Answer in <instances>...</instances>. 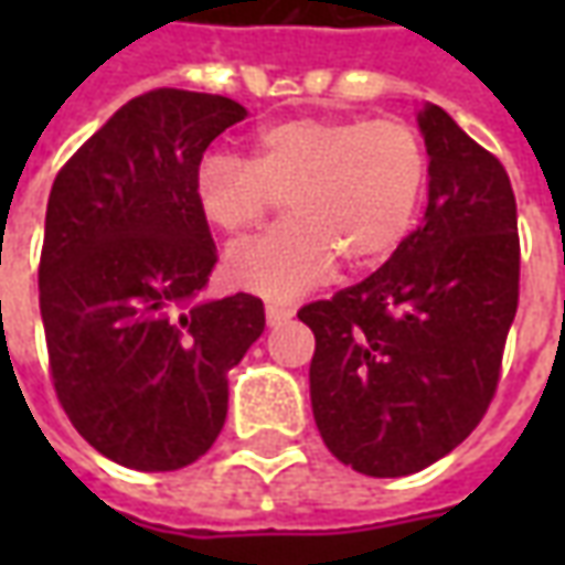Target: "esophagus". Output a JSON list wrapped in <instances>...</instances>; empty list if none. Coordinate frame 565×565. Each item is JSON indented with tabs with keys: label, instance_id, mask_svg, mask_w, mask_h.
I'll list each match as a JSON object with an SVG mask.
<instances>
[{
	"label": "esophagus",
	"instance_id": "obj_1",
	"mask_svg": "<svg viewBox=\"0 0 565 565\" xmlns=\"http://www.w3.org/2000/svg\"><path fill=\"white\" fill-rule=\"evenodd\" d=\"M294 318V308L284 306V302H266V320H269V327H278L284 320Z\"/></svg>",
	"mask_w": 565,
	"mask_h": 565
}]
</instances>
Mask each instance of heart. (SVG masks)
<instances>
[{
  "label": "heart",
  "mask_w": 565,
  "mask_h": 565,
  "mask_svg": "<svg viewBox=\"0 0 565 565\" xmlns=\"http://www.w3.org/2000/svg\"><path fill=\"white\" fill-rule=\"evenodd\" d=\"M424 141L399 117H296L266 127L250 157L196 166L202 217L242 235L284 196L290 221L226 254L223 271L250 294L290 299L327 281L339 257L372 269L412 233L426 193Z\"/></svg>",
  "instance_id": "heart-1"
}]
</instances>
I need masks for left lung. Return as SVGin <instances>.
Segmentation results:
<instances>
[{"label":"left lung","instance_id":"8db88e82","mask_svg":"<svg viewBox=\"0 0 565 565\" xmlns=\"http://www.w3.org/2000/svg\"><path fill=\"white\" fill-rule=\"evenodd\" d=\"M429 153L424 223L332 299L315 332L311 408L323 445L372 478L426 469L481 424L518 311V205L502 162L448 111L417 115Z\"/></svg>","mask_w":565,"mask_h":565}]
</instances>
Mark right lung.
<instances>
[{"instance_id":"add662e5","label":"right lung","mask_w":565,"mask_h":565,"mask_svg":"<svg viewBox=\"0 0 565 565\" xmlns=\"http://www.w3.org/2000/svg\"><path fill=\"white\" fill-rule=\"evenodd\" d=\"M245 117L214 93H141L51 186L39 306L56 399L93 448L139 472L214 445L226 372L266 327L257 296L196 302L217 263L196 166Z\"/></svg>"}]
</instances>
